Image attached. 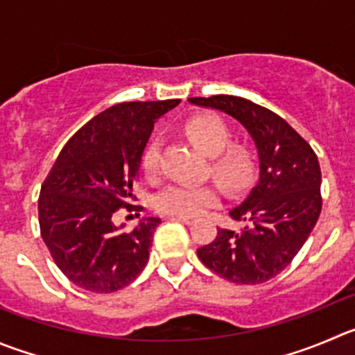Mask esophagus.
Instances as JSON below:
<instances>
[{"instance_id": "obj_1", "label": "esophagus", "mask_w": 355, "mask_h": 355, "mask_svg": "<svg viewBox=\"0 0 355 355\" xmlns=\"http://www.w3.org/2000/svg\"><path fill=\"white\" fill-rule=\"evenodd\" d=\"M171 219L184 223V225H193V218H187V216H171Z\"/></svg>"}]
</instances>
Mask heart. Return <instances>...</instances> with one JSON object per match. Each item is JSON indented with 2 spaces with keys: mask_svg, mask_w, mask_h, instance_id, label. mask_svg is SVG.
<instances>
[{
  "mask_svg": "<svg viewBox=\"0 0 355 355\" xmlns=\"http://www.w3.org/2000/svg\"><path fill=\"white\" fill-rule=\"evenodd\" d=\"M187 134L195 146L212 157L211 168L230 188H239L249 180L251 157L242 146H228L232 132L228 125L214 114H198L187 123ZM141 165L148 178L160 171V143L151 141L144 150ZM221 193L212 184L171 183L155 195V207L172 216H198L219 204Z\"/></svg>",
  "mask_w": 355,
  "mask_h": 355,
  "instance_id": "1",
  "label": "heart"
}]
</instances>
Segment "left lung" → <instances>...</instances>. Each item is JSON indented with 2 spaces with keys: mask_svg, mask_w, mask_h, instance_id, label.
Here are the masks:
<instances>
[{
  "mask_svg": "<svg viewBox=\"0 0 355 355\" xmlns=\"http://www.w3.org/2000/svg\"><path fill=\"white\" fill-rule=\"evenodd\" d=\"M244 125L259 155V180L230 218L241 232L218 228L197 256L209 270L235 284H261L293 261L313 230L320 209V167L315 151L273 111L237 96L191 97Z\"/></svg>",
  "mask_w": 355,
  "mask_h": 355,
  "instance_id": "obj_1",
  "label": "left lung"
}]
</instances>
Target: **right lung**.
Wrapping results in <instances>:
<instances>
[{"label":"right lung","instance_id":"obj_1","mask_svg":"<svg viewBox=\"0 0 355 355\" xmlns=\"http://www.w3.org/2000/svg\"><path fill=\"white\" fill-rule=\"evenodd\" d=\"M180 99L132 101L87 121L57 157L38 200L40 232L60 272L92 293L123 289L143 272L160 218L120 232L113 218L134 205L132 184L153 125Z\"/></svg>","mask_w":355,"mask_h":355}]
</instances>
